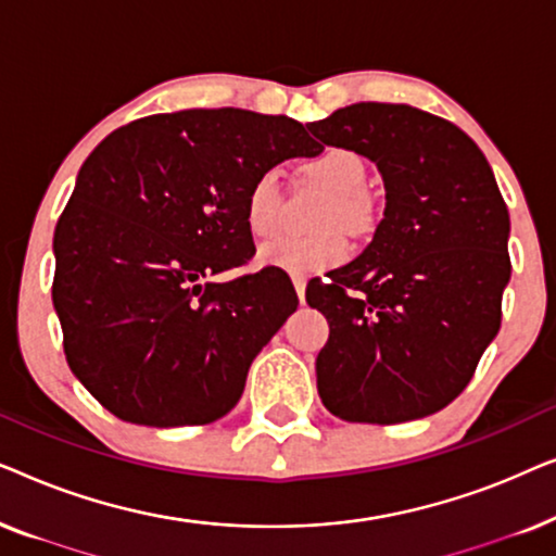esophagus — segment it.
Segmentation results:
<instances>
[{
  "label": "esophagus",
  "instance_id": "1",
  "mask_svg": "<svg viewBox=\"0 0 556 556\" xmlns=\"http://www.w3.org/2000/svg\"><path fill=\"white\" fill-rule=\"evenodd\" d=\"M291 280H293V286H295V293H299V301L303 303V301H306V283H308V278L303 276V273H293Z\"/></svg>",
  "mask_w": 556,
  "mask_h": 556
}]
</instances>
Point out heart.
<instances>
[{
    "label": "heart",
    "mask_w": 556,
    "mask_h": 556,
    "mask_svg": "<svg viewBox=\"0 0 556 556\" xmlns=\"http://www.w3.org/2000/svg\"><path fill=\"white\" fill-rule=\"evenodd\" d=\"M306 174L326 192L333 194V202L326 210V225L341 223L349 230L359 232L371 223V202L364 194L367 185V166L362 156L349 149H324L321 154L306 164ZM280 172L265 169L255 177L245 197V219L255 238H270L280 227ZM349 253L344 232L326 230L314 238H278L261 248L257 261L270 268L288 273H314L341 263Z\"/></svg>",
    "instance_id": "b5f03b06"
}]
</instances>
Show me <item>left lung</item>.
I'll return each instance as SVG.
<instances>
[{
	"mask_svg": "<svg viewBox=\"0 0 556 556\" xmlns=\"http://www.w3.org/2000/svg\"><path fill=\"white\" fill-rule=\"evenodd\" d=\"M308 131L375 162L387 200L362 255L306 288L329 321L318 397L346 422L420 420L466 390L498 333L506 202L476 141L413 105L354 103Z\"/></svg>",
	"mask_w": 556,
	"mask_h": 556,
	"instance_id": "1",
	"label": "left lung"
}]
</instances>
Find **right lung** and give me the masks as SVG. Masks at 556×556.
I'll list each match as a JSON object with an SVG mask.
<instances>
[{"label": "right lung", "instance_id": "right-lung-1", "mask_svg": "<svg viewBox=\"0 0 556 556\" xmlns=\"http://www.w3.org/2000/svg\"><path fill=\"white\" fill-rule=\"evenodd\" d=\"M324 147L299 121L242 109L159 113L121 126L80 166L58 219L52 306L78 382L121 420L207 425L299 306L263 268L215 283L255 253V177Z\"/></svg>", "mask_w": 556, "mask_h": 556}]
</instances>
